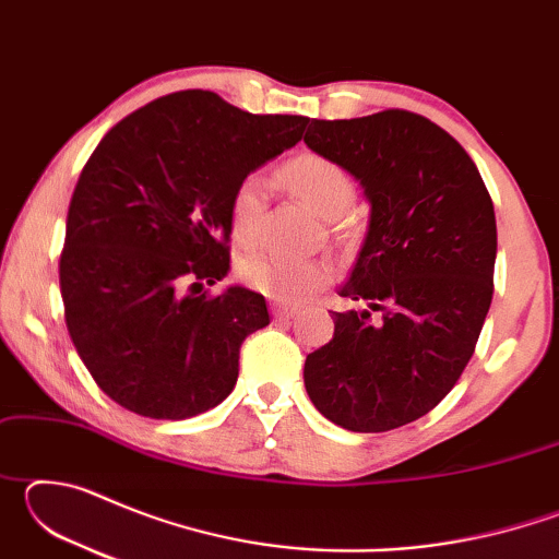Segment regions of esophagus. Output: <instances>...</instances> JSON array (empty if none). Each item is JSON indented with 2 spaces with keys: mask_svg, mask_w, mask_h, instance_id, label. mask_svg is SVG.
Masks as SVG:
<instances>
[{
  "mask_svg": "<svg viewBox=\"0 0 559 559\" xmlns=\"http://www.w3.org/2000/svg\"><path fill=\"white\" fill-rule=\"evenodd\" d=\"M273 310V316L276 318H281V320H288V318H296L300 310L298 308H290V306H281V302H276V306L271 308Z\"/></svg>",
  "mask_w": 559,
  "mask_h": 559,
  "instance_id": "34e87169",
  "label": "esophagus"
}]
</instances>
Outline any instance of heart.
<instances>
[{
    "mask_svg": "<svg viewBox=\"0 0 559 559\" xmlns=\"http://www.w3.org/2000/svg\"><path fill=\"white\" fill-rule=\"evenodd\" d=\"M281 179L298 200L325 219H340L355 202V182L333 159L302 153L281 167ZM269 179L246 175L236 185L229 204L231 234L239 243H253L269 206ZM239 276L246 286L281 302H306L333 278L325 259H288L269 251H253L239 261Z\"/></svg>",
    "mask_w": 559,
    "mask_h": 559,
    "instance_id": "heart-1",
    "label": "heart"
}]
</instances>
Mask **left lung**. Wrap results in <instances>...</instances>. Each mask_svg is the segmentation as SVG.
I'll use <instances>...</instances> for the list:
<instances>
[{
	"label": "left lung",
	"instance_id": "8db88e82",
	"mask_svg": "<svg viewBox=\"0 0 559 559\" xmlns=\"http://www.w3.org/2000/svg\"><path fill=\"white\" fill-rule=\"evenodd\" d=\"M302 140L370 202L340 288L365 308L333 313V340L306 359L308 396L347 431L404 427L451 392L476 349L493 300V202L466 150L409 110L313 118Z\"/></svg>",
	"mask_w": 559,
	"mask_h": 559
}]
</instances>
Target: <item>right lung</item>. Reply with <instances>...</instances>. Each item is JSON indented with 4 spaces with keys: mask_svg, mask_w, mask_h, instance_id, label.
Returning a JSON list of instances; mask_svg holds the SVG:
<instances>
[{
    "mask_svg": "<svg viewBox=\"0 0 559 559\" xmlns=\"http://www.w3.org/2000/svg\"><path fill=\"white\" fill-rule=\"evenodd\" d=\"M308 118L253 116L212 91L130 112L83 167L66 219V325L93 380L150 419L214 409L239 377V347L269 325L229 273L236 185L302 138Z\"/></svg>",
    "mask_w": 559,
    "mask_h": 559,
    "instance_id": "add662e5",
    "label": "right lung"
}]
</instances>
